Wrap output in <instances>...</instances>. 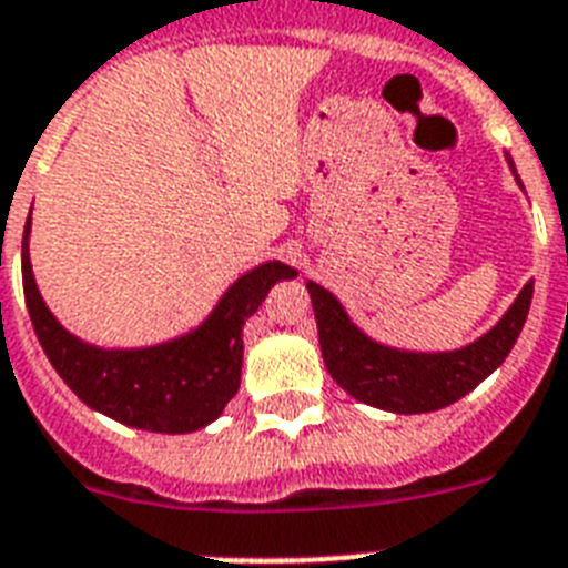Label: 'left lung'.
<instances>
[{
  "instance_id": "obj_1",
  "label": "left lung",
  "mask_w": 568,
  "mask_h": 568,
  "mask_svg": "<svg viewBox=\"0 0 568 568\" xmlns=\"http://www.w3.org/2000/svg\"><path fill=\"white\" fill-rule=\"evenodd\" d=\"M307 290L316 313L324 365L336 385L373 408L390 414H428L471 394L479 382L503 365L526 324L535 281H528L517 302L486 336L450 353H405L376 344L347 318L333 293L313 281Z\"/></svg>"
}]
</instances>
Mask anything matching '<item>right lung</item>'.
Returning <instances> with one entry per match:
<instances>
[{
  "label": "right lung",
  "instance_id": "add662e5",
  "mask_svg": "<svg viewBox=\"0 0 568 568\" xmlns=\"http://www.w3.org/2000/svg\"><path fill=\"white\" fill-rule=\"evenodd\" d=\"M28 232L31 215L22 232V287L33 333L53 371L89 408L158 434H192L224 414L241 387L246 318L275 281L295 278L287 264L266 261L226 290L195 333L143 351H100L71 336L45 307L31 273Z\"/></svg>",
  "mask_w": 568,
  "mask_h": 568
}]
</instances>
